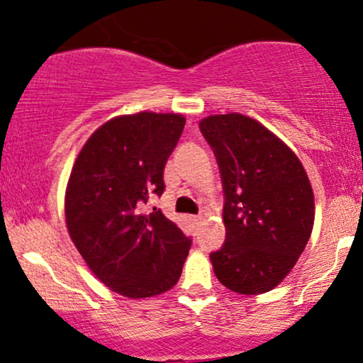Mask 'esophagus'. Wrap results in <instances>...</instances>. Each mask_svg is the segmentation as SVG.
I'll use <instances>...</instances> for the list:
<instances>
[{"mask_svg": "<svg viewBox=\"0 0 363 363\" xmlns=\"http://www.w3.org/2000/svg\"><path fill=\"white\" fill-rule=\"evenodd\" d=\"M190 221H192L194 225H199V223L202 221V216H192V218H190Z\"/></svg>", "mask_w": 363, "mask_h": 363, "instance_id": "1", "label": "esophagus"}]
</instances>
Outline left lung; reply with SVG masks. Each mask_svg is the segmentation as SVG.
<instances>
[{"mask_svg": "<svg viewBox=\"0 0 363 363\" xmlns=\"http://www.w3.org/2000/svg\"><path fill=\"white\" fill-rule=\"evenodd\" d=\"M225 192V245L211 254L216 278L240 295L271 291L311 238L315 203L302 161L254 118L226 113L199 123Z\"/></svg>", "mask_w": 363, "mask_h": 363, "instance_id": "8db88e82", "label": "left lung"}]
</instances>
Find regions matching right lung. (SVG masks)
I'll return each instance as SVG.
<instances>
[{"label": "right lung", "instance_id": "add662e5", "mask_svg": "<svg viewBox=\"0 0 363 363\" xmlns=\"http://www.w3.org/2000/svg\"><path fill=\"white\" fill-rule=\"evenodd\" d=\"M185 121L180 113L115 116L73 162L65 192L68 233L96 278L128 298L171 290L192 245L161 211L142 213L150 192H164V164Z\"/></svg>", "mask_w": 363, "mask_h": 363}]
</instances>
